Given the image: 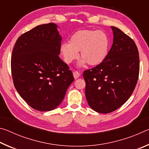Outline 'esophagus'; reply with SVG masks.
Here are the masks:
<instances>
[{"label":"esophagus","instance_id":"1","mask_svg":"<svg viewBox=\"0 0 149 149\" xmlns=\"http://www.w3.org/2000/svg\"><path fill=\"white\" fill-rule=\"evenodd\" d=\"M73 75H74V79H77V78L80 76V73L77 72V71H75L74 73H73Z\"/></svg>","mask_w":149,"mask_h":149}]
</instances>
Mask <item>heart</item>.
<instances>
[{
	"label": "heart",
	"instance_id": "1",
	"mask_svg": "<svg viewBox=\"0 0 149 149\" xmlns=\"http://www.w3.org/2000/svg\"><path fill=\"white\" fill-rule=\"evenodd\" d=\"M110 40L105 32L98 30L84 29L74 33L68 42H63L60 52L64 62L70 64L77 59L80 51L82 58L78 63L81 67L87 64L95 66L104 61L108 54Z\"/></svg>",
	"mask_w": 149,
	"mask_h": 149
}]
</instances>
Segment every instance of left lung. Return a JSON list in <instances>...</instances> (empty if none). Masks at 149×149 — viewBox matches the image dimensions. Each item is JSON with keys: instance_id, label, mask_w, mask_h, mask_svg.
<instances>
[{"instance_id": "1", "label": "left lung", "mask_w": 149, "mask_h": 149, "mask_svg": "<svg viewBox=\"0 0 149 149\" xmlns=\"http://www.w3.org/2000/svg\"><path fill=\"white\" fill-rule=\"evenodd\" d=\"M114 39L107 58L85 70V97L89 107L102 114L117 110L129 99L139 73V57L135 42L120 29L111 27Z\"/></svg>"}]
</instances>
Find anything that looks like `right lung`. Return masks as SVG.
<instances>
[{
	"instance_id": "add662e5",
	"label": "right lung",
	"mask_w": 149,
	"mask_h": 149,
	"mask_svg": "<svg viewBox=\"0 0 149 149\" xmlns=\"http://www.w3.org/2000/svg\"><path fill=\"white\" fill-rule=\"evenodd\" d=\"M61 40L56 24L40 25L22 35L12 51L14 87L27 104L41 112L58 107L74 80L58 56Z\"/></svg>"
}]
</instances>
